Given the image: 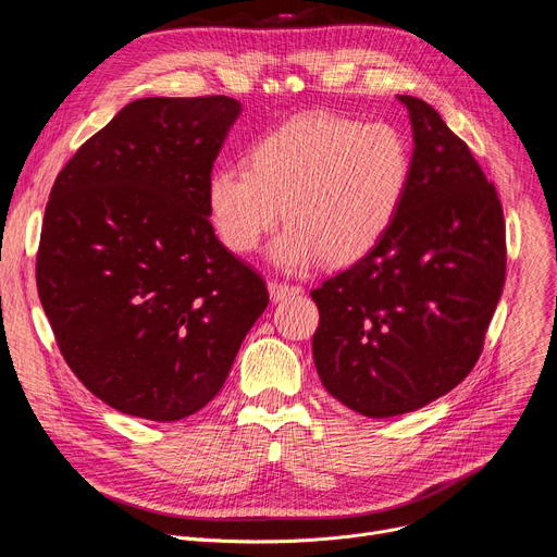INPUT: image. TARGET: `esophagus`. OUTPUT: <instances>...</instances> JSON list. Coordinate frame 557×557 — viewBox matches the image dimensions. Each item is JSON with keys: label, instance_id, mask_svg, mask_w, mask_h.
I'll return each mask as SVG.
<instances>
[{"label": "esophagus", "instance_id": "obj_1", "mask_svg": "<svg viewBox=\"0 0 557 557\" xmlns=\"http://www.w3.org/2000/svg\"><path fill=\"white\" fill-rule=\"evenodd\" d=\"M269 294H271V300L273 302H282L286 298H296V296H302L305 290L300 286H294V284H280V282H269Z\"/></svg>", "mask_w": 557, "mask_h": 557}]
</instances>
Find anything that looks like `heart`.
I'll return each mask as SVG.
<instances>
[{"label":"heart","instance_id":"obj_1","mask_svg":"<svg viewBox=\"0 0 557 557\" xmlns=\"http://www.w3.org/2000/svg\"><path fill=\"white\" fill-rule=\"evenodd\" d=\"M248 166H219L208 181L212 225L237 255L259 248L282 219L269 259L284 273L313 261L349 267L395 223L411 178V153L388 124L305 112L257 139Z\"/></svg>","mask_w":557,"mask_h":557}]
</instances>
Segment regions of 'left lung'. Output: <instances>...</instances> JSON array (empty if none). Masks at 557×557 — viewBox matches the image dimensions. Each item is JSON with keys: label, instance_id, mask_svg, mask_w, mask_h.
<instances>
[{"label": "left lung", "instance_id": "left-lung-1", "mask_svg": "<svg viewBox=\"0 0 557 557\" xmlns=\"http://www.w3.org/2000/svg\"><path fill=\"white\" fill-rule=\"evenodd\" d=\"M397 101L413 128L399 214L370 255L311 290L320 382L374 420L418 411L470 374L506 280L494 185L429 103Z\"/></svg>", "mask_w": 557, "mask_h": 557}]
</instances>
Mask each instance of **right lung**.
<instances>
[{"label":"right lung","instance_id":"1","mask_svg":"<svg viewBox=\"0 0 557 557\" xmlns=\"http://www.w3.org/2000/svg\"><path fill=\"white\" fill-rule=\"evenodd\" d=\"M239 114L230 97L137 99L53 183L40 302L67 366L120 413L200 411L269 307L267 284L210 223L208 181Z\"/></svg>","mask_w":557,"mask_h":557}]
</instances>
